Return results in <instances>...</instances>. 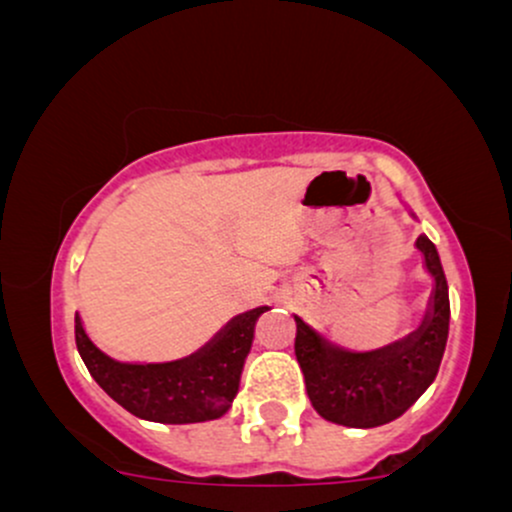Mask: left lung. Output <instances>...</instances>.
Segmentation results:
<instances>
[{"mask_svg": "<svg viewBox=\"0 0 512 512\" xmlns=\"http://www.w3.org/2000/svg\"><path fill=\"white\" fill-rule=\"evenodd\" d=\"M416 248L424 252L436 291L424 325L402 342L354 354L325 342L296 317L293 349L303 370L305 390L322 419L351 428L383 426L402 416L438 375L450 325L448 281L436 245L419 236Z\"/></svg>", "mask_w": 512, "mask_h": 512, "instance_id": "8db88e82", "label": "left lung"}]
</instances>
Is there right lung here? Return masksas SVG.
Instances as JSON below:
<instances>
[{"mask_svg":"<svg viewBox=\"0 0 512 512\" xmlns=\"http://www.w3.org/2000/svg\"><path fill=\"white\" fill-rule=\"evenodd\" d=\"M264 308L238 315L197 354L173 363H120L88 339L74 317L76 349L88 373L129 414L158 424H197L219 419L238 395L240 373L250 354L255 322Z\"/></svg>","mask_w":512,"mask_h":512,"instance_id":"right-lung-1","label":"right lung"}]
</instances>
